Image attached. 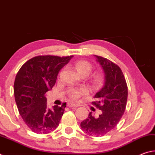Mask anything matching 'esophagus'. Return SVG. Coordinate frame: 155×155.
Wrapping results in <instances>:
<instances>
[{
	"label": "esophagus",
	"instance_id": "34e87169",
	"mask_svg": "<svg viewBox=\"0 0 155 155\" xmlns=\"http://www.w3.org/2000/svg\"><path fill=\"white\" fill-rule=\"evenodd\" d=\"M68 107H78V104H74V103H69L68 104Z\"/></svg>",
	"mask_w": 155,
	"mask_h": 155
}]
</instances>
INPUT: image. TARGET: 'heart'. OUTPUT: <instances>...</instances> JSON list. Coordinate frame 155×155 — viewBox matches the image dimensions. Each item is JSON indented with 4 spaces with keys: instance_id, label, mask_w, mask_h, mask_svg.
Instances as JSON below:
<instances>
[{
    "instance_id": "obj_1",
    "label": "heart",
    "mask_w": 155,
    "mask_h": 155,
    "mask_svg": "<svg viewBox=\"0 0 155 155\" xmlns=\"http://www.w3.org/2000/svg\"><path fill=\"white\" fill-rule=\"evenodd\" d=\"M75 68L77 72L81 75H88L91 72L93 69V65L90 62L85 60H79L75 64ZM91 82L94 85H99L103 82V75L100 73H95L91 76ZM88 93V90L86 88H82L79 90L73 91L70 94V97L72 99L77 100L80 98L81 96H84Z\"/></svg>"
}]
</instances>
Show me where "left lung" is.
<instances>
[{
	"label": "left lung",
	"mask_w": 155,
	"mask_h": 155,
	"mask_svg": "<svg viewBox=\"0 0 155 155\" xmlns=\"http://www.w3.org/2000/svg\"><path fill=\"white\" fill-rule=\"evenodd\" d=\"M104 74L103 87L94 96L98 101L92 102L101 110L98 117L91 112L81 123V127L88 135L101 137L116 127L124 114L128 97V87L122 70L118 65L103 57L95 55Z\"/></svg>",
	"instance_id": "obj_1"
}]
</instances>
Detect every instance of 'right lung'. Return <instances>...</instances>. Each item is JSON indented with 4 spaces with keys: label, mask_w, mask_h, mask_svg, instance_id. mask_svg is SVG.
Wrapping results in <instances>:
<instances>
[{
    "label": "right lung",
    "mask_w": 155,
    "mask_h": 155,
    "mask_svg": "<svg viewBox=\"0 0 155 155\" xmlns=\"http://www.w3.org/2000/svg\"><path fill=\"white\" fill-rule=\"evenodd\" d=\"M72 57L37 56L23 64L17 73L15 101L20 115L33 132L46 134L59 126L66 104L49 109L45 94L54 85L60 70Z\"/></svg>",
    "instance_id": "1"
}]
</instances>
